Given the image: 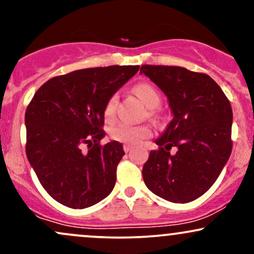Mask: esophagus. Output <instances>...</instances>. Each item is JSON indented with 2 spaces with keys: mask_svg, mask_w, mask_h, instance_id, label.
Here are the masks:
<instances>
[{
  "mask_svg": "<svg viewBox=\"0 0 254 254\" xmlns=\"http://www.w3.org/2000/svg\"><path fill=\"white\" fill-rule=\"evenodd\" d=\"M123 149H124L125 153H129V151L132 149V145H131V144H124Z\"/></svg>",
  "mask_w": 254,
  "mask_h": 254,
  "instance_id": "obj_1",
  "label": "esophagus"
}]
</instances>
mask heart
Wrapping results in <instances>:
<instances>
[{
	"label": "heart",
	"mask_w": 254,
	"mask_h": 254,
	"mask_svg": "<svg viewBox=\"0 0 254 254\" xmlns=\"http://www.w3.org/2000/svg\"><path fill=\"white\" fill-rule=\"evenodd\" d=\"M136 94L138 95L148 107H156L160 104V95L157 90L149 83H138L135 87ZM118 95L113 94L106 101L104 107V117L107 121L115 118L116 110H117ZM151 130L147 125H133L130 123L116 124L115 127H111L110 136L113 141L121 142V143L127 144H137L141 143L142 141L148 137H150Z\"/></svg>",
	"instance_id": "b5f03b06"
}]
</instances>
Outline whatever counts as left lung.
<instances>
[{
  "mask_svg": "<svg viewBox=\"0 0 254 254\" xmlns=\"http://www.w3.org/2000/svg\"><path fill=\"white\" fill-rule=\"evenodd\" d=\"M167 95L173 119L142 170L147 188L173 203H188L216 182L232 153L233 112L209 75L173 65L141 66ZM172 147L176 153H171Z\"/></svg>",
  "mask_w": 254,
  "mask_h": 254,
  "instance_id": "8db88e82",
  "label": "left lung"
}]
</instances>
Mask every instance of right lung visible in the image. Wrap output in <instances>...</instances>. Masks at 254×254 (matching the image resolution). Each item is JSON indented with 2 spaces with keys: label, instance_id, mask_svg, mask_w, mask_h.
<instances>
[{
  "label": "right lung",
  "instance_id": "obj_1",
  "mask_svg": "<svg viewBox=\"0 0 254 254\" xmlns=\"http://www.w3.org/2000/svg\"><path fill=\"white\" fill-rule=\"evenodd\" d=\"M138 69L111 65L75 70L46 81L32 98L25 113L26 155L43 188L58 203L88 208L115 188L125 153L117 141L100 143L104 107Z\"/></svg>",
  "mask_w": 254,
  "mask_h": 254
}]
</instances>
